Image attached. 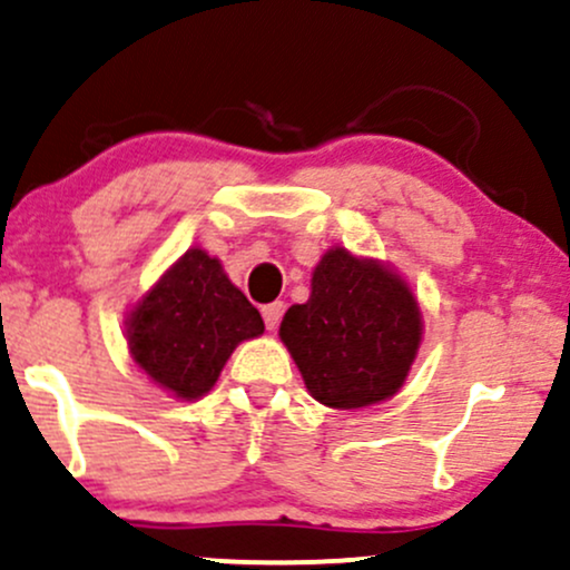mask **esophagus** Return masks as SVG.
Segmentation results:
<instances>
[{
    "mask_svg": "<svg viewBox=\"0 0 570 570\" xmlns=\"http://www.w3.org/2000/svg\"><path fill=\"white\" fill-rule=\"evenodd\" d=\"M281 316H284V303H271L263 307V318H265L267 330H278Z\"/></svg>",
    "mask_w": 570,
    "mask_h": 570,
    "instance_id": "1",
    "label": "esophagus"
}]
</instances>
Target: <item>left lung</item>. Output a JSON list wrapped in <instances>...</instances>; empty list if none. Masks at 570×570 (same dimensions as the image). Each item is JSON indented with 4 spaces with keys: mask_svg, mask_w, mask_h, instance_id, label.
<instances>
[{
    "mask_svg": "<svg viewBox=\"0 0 570 570\" xmlns=\"http://www.w3.org/2000/svg\"><path fill=\"white\" fill-rule=\"evenodd\" d=\"M311 299L292 305L281 340L313 399L356 410L394 396L421 345V313L402 278L332 248L313 271Z\"/></svg>",
    "mask_w": 570,
    "mask_h": 570,
    "instance_id": "left-lung-1",
    "label": "left lung"
}]
</instances>
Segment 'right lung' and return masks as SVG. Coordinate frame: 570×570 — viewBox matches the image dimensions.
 I'll return each instance as SVG.
<instances>
[{"label":"right lung","mask_w":570,"mask_h":570,"mask_svg":"<svg viewBox=\"0 0 570 570\" xmlns=\"http://www.w3.org/2000/svg\"><path fill=\"white\" fill-rule=\"evenodd\" d=\"M263 332V316L219 259L189 248L130 313L128 345L155 383L198 399L217 383L235 345Z\"/></svg>","instance_id":"add662e5"}]
</instances>
